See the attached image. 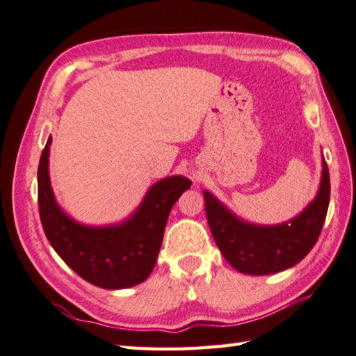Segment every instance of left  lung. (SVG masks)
I'll use <instances>...</instances> for the list:
<instances>
[{
  "label": "left lung",
  "instance_id": "left-lung-1",
  "mask_svg": "<svg viewBox=\"0 0 356 356\" xmlns=\"http://www.w3.org/2000/svg\"><path fill=\"white\" fill-rule=\"evenodd\" d=\"M204 199L211 235L230 266L249 275L275 274L303 260L318 241L330 202V174L322 160L321 185L313 202L300 215L277 225L243 221L207 190Z\"/></svg>",
  "mask_w": 356,
  "mask_h": 356
}]
</instances>
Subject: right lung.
<instances>
[{
	"label": "right lung",
	"mask_w": 356,
	"mask_h": 356,
	"mask_svg": "<svg viewBox=\"0 0 356 356\" xmlns=\"http://www.w3.org/2000/svg\"><path fill=\"white\" fill-rule=\"evenodd\" d=\"M49 145L51 137L38 163V211L57 255L95 286L122 289L145 282L156 266L172 205L190 188L191 180L184 176L161 179L124 222L92 227L74 221L56 202L48 171Z\"/></svg>",
	"instance_id": "1"
}]
</instances>
